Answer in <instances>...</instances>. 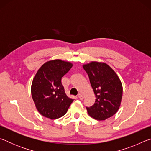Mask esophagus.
Segmentation results:
<instances>
[{"label":"esophagus","instance_id":"34e87169","mask_svg":"<svg viewBox=\"0 0 151 151\" xmlns=\"http://www.w3.org/2000/svg\"><path fill=\"white\" fill-rule=\"evenodd\" d=\"M78 98L79 99H80V100H83L84 97H83V94H81V93H79V94H78Z\"/></svg>","mask_w":151,"mask_h":151}]
</instances>
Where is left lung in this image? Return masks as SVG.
<instances>
[{
    "instance_id": "left-lung-1",
    "label": "left lung",
    "mask_w": 151,
    "mask_h": 151,
    "mask_svg": "<svg viewBox=\"0 0 151 151\" xmlns=\"http://www.w3.org/2000/svg\"><path fill=\"white\" fill-rule=\"evenodd\" d=\"M96 100L93 106L87 107L91 117L103 121L113 116L121 105L122 96L121 82L115 72L104 63L92 62L83 65Z\"/></svg>"
}]
</instances>
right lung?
<instances>
[{
  "label": "right lung",
  "instance_id": "add662e5",
  "mask_svg": "<svg viewBox=\"0 0 151 151\" xmlns=\"http://www.w3.org/2000/svg\"><path fill=\"white\" fill-rule=\"evenodd\" d=\"M72 66L70 63L58 59L48 61L33 78L32 99L38 111L45 117L53 120L64 116L74 101L66 96L61 83Z\"/></svg>",
  "mask_w": 151,
  "mask_h": 151
}]
</instances>
